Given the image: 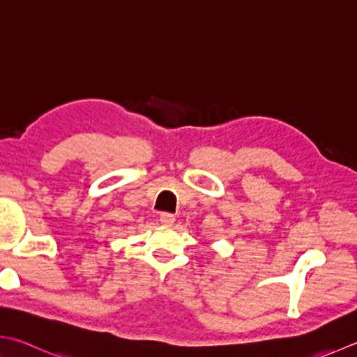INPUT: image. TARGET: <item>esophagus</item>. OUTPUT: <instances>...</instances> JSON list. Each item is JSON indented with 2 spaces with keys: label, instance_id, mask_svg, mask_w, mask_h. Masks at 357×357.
I'll use <instances>...</instances> for the list:
<instances>
[{
  "label": "esophagus",
  "instance_id": "34e87169",
  "mask_svg": "<svg viewBox=\"0 0 357 357\" xmlns=\"http://www.w3.org/2000/svg\"><path fill=\"white\" fill-rule=\"evenodd\" d=\"M174 215L173 213H169V212H164V213H160V216H159V221H160V225H164V226H172L173 222H174Z\"/></svg>",
  "mask_w": 357,
  "mask_h": 357
}]
</instances>
